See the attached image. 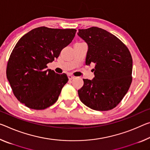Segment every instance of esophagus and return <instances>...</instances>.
I'll return each instance as SVG.
<instances>
[{"instance_id": "34e87169", "label": "esophagus", "mask_w": 150, "mask_h": 150, "mask_svg": "<svg viewBox=\"0 0 150 150\" xmlns=\"http://www.w3.org/2000/svg\"><path fill=\"white\" fill-rule=\"evenodd\" d=\"M68 78H69V80H71V79H74L75 77H74V76L71 75H68Z\"/></svg>"}]
</instances>
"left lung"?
I'll return each instance as SVG.
<instances>
[{
  "label": "left lung",
  "mask_w": 150,
  "mask_h": 150,
  "mask_svg": "<svg viewBox=\"0 0 150 150\" xmlns=\"http://www.w3.org/2000/svg\"><path fill=\"white\" fill-rule=\"evenodd\" d=\"M78 35L88 45L87 65L96 64L93 80L83 79L78 94L83 103L97 111L115 108L132 81V57L123 42L101 28L79 29Z\"/></svg>",
  "instance_id": "8db88e82"
}]
</instances>
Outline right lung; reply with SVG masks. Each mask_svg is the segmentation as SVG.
Here are the masks:
<instances>
[{
	"instance_id": "right-lung-1",
	"label": "right lung",
	"mask_w": 150,
	"mask_h": 150,
	"mask_svg": "<svg viewBox=\"0 0 150 150\" xmlns=\"http://www.w3.org/2000/svg\"><path fill=\"white\" fill-rule=\"evenodd\" d=\"M77 30L41 27L21 38L8 59L6 77L16 99L27 108L41 110L57 101L68 81L65 73L47 69L71 42Z\"/></svg>"
}]
</instances>
